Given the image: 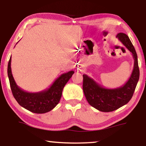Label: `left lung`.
Wrapping results in <instances>:
<instances>
[{"mask_svg": "<svg viewBox=\"0 0 146 146\" xmlns=\"http://www.w3.org/2000/svg\"><path fill=\"white\" fill-rule=\"evenodd\" d=\"M116 38L132 54L134 64L131 74L125 84L117 88L102 87L86 74L83 75V91L90 105L98 110L109 112L119 108L129 102L133 96L139 78L137 56L128 36L118 33Z\"/></svg>", "mask_w": 146, "mask_h": 146, "instance_id": "8db88e82", "label": "left lung"}]
</instances>
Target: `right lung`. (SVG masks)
I'll use <instances>...</instances> for the list:
<instances>
[{"instance_id":"obj_1","label":"right lung","mask_w":146,"mask_h":146,"mask_svg":"<svg viewBox=\"0 0 146 146\" xmlns=\"http://www.w3.org/2000/svg\"><path fill=\"white\" fill-rule=\"evenodd\" d=\"M11 56L8 64V76L13 96L20 106L36 113H44L54 108L61 98L64 87L74 72L61 74L49 88L38 92H28L17 86L11 71Z\"/></svg>"}]
</instances>
